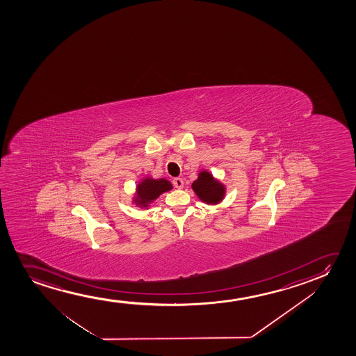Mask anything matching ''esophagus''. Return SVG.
Returning a JSON list of instances; mask_svg holds the SVG:
<instances>
[{
    "label": "esophagus",
    "instance_id": "obj_1",
    "mask_svg": "<svg viewBox=\"0 0 356 356\" xmlns=\"http://www.w3.org/2000/svg\"><path fill=\"white\" fill-rule=\"evenodd\" d=\"M172 185L175 186L176 188H182L184 187V180L181 177H175L172 180Z\"/></svg>",
    "mask_w": 356,
    "mask_h": 356
}]
</instances>
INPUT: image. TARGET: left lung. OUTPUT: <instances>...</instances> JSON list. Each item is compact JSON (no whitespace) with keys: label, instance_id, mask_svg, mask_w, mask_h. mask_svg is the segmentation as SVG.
<instances>
[{"label":"left lung","instance_id":"1","mask_svg":"<svg viewBox=\"0 0 356 356\" xmlns=\"http://www.w3.org/2000/svg\"><path fill=\"white\" fill-rule=\"evenodd\" d=\"M192 188L200 200L211 204L218 203L224 197V187L207 171L200 172L198 179L192 184Z\"/></svg>","mask_w":356,"mask_h":356}]
</instances>
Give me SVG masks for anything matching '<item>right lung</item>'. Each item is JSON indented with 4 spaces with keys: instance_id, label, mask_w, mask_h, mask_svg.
<instances>
[{
    "instance_id": "add662e5",
    "label": "right lung",
    "mask_w": 356,
    "mask_h": 356,
    "mask_svg": "<svg viewBox=\"0 0 356 356\" xmlns=\"http://www.w3.org/2000/svg\"><path fill=\"white\" fill-rule=\"evenodd\" d=\"M171 188H172V185L165 179H161V180L146 179L138 185V188H137V197H138L137 202H138V204L147 207L151 200H156L161 193L168 192Z\"/></svg>"
}]
</instances>
